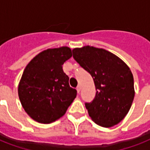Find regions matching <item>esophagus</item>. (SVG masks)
<instances>
[{"label": "esophagus", "mask_w": 150, "mask_h": 150, "mask_svg": "<svg viewBox=\"0 0 150 150\" xmlns=\"http://www.w3.org/2000/svg\"><path fill=\"white\" fill-rule=\"evenodd\" d=\"M76 90H77L78 93H79L80 91H81V86H78V87L76 88Z\"/></svg>", "instance_id": "obj_1"}]
</instances>
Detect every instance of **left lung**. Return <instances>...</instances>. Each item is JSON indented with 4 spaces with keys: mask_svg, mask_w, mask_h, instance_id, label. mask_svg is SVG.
I'll return each instance as SVG.
<instances>
[{
    "mask_svg": "<svg viewBox=\"0 0 150 150\" xmlns=\"http://www.w3.org/2000/svg\"><path fill=\"white\" fill-rule=\"evenodd\" d=\"M73 57L91 75L96 95L86 107L91 119L110 128L127 115L135 96L134 79L128 66L104 49L86 46L72 50Z\"/></svg>",
    "mask_w": 150,
    "mask_h": 150,
    "instance_id": "1",
    "label": "left lung"
}]
</instances>
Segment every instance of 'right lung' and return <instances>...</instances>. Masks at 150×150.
Instances as JSON below:
<instances>
[{
    "label": "right lung",
    "mask_w": 150,
    "mask_h": 150,
    "mask_svg": "<svg viewBox=\"0 0 150 150\" xmlns=\"http://www.w3.org/2000/svg\"><path fill=\"white\" fill-rule=\"evenodd\" d=\"M72 56L68 47L47 49L32 59L18 85V96L25 111L37 122L50 124L65 114L76 97L62 65Z\"/></svg>",
    "instance_id": "add662e5"
}]
</instances>
